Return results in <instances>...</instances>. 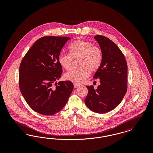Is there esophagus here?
<instances>
[{
    "mask_svg": "<svg viewBox=\"0 0 153 153\" xmlns=\"http://www.w3.org/2000/svg\"><path fill=\"white\" fill-rule=\"evenodd\" d=\"M80 85V84H77V83H74V87L75 88L77 87H79Z\"/></svg>",
    "mask_w": 153,
    "mask_h": 153,
    "instance_id": "esophagus-1",
    "label": "esophagus"
}]
</instances>
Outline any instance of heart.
Segmentation results:
<instances>
[{
  "label": "heart",
  "instance_id": "heart-1",
  "mask_svg": "<svg viewBox=\"0 0 153 153\" xmlns=\"http://www.w3.org/2000/svg\"><path fill=\"white\" fill-rule=\"evenodd\" d=\"M69 54L61 53L58 57V62L61 66L69 70L73 64V59H77L79 68L74 69L65 73L66 80L74 83H81L91 72L97 71L102 65V49L91 42L78 39L69 46Z\"/></svg>",
  "mask_w": 153,
  "mask_h": 153
}]
</instances>
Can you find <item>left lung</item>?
I'll use <instances>...</instances> for the list:
<instances>
[{
  "instance_id": "1",
  "label": "left lung",
  "mask_w": 153,
  "mask_h": 153,
  "mask_svg": "<svg viewBox=\"0 0 153 153\" xmlns=\"http://www.w3.org/2000/svg\"><path fill=\"white\" fill-rule=\"evenodd\" d=\"M95 38L102 51V65L94 76L100 85L96 89L86 86L88 93L84 102L89 109L102 114L115 108L126 94L127 65L123 53L113 41L102 35Z\"/></svg>"
}]
</instances>
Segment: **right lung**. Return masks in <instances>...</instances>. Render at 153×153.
Wrapping results in <instances>:
<instances>
[{
  "instance_id": "obj_1",
  "label": "right lung",
  "mask_w": 153,
  "mask_h": 153,
  "mask_svg": "<svg viewBox=\"0 0 153 153\" xmlns=\"http://www.w3.org/2000/svg\"><path fill=\"white\" fill-rule=\"evenodd\" d=\"M67 36H43L36 40L22 59L19 86L25 101L36 112L53 115L65 105L73 91L70 81L53 84L62 73L58 62Z\"/></svg>"
}]
</instances>
